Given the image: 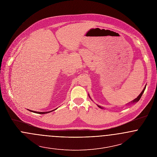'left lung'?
I'll use <instances>...</instances> for the list:
<instances>
[{"instance_id": "obj_1", "label": "left lung", "mask_w": 157, "mask_h": 157, "mask_svg": "<svg viewBox=\"0 0 157 157\" xmlns=\"http://www.w3.org/2000/svg\"><path fill=\"white\" fill-rule=\"evenodd\" d=\"M146 85H145V86H144V89L143 90L141 91V92L140 94V95L136 98H135L134 100H132V101H131V102H129V103H128V104H126V106H128V105H130L131 104H133V103H136V102H138L139 100H140V99L141 98V96H142V95H143V94L144 93V90L146 89ZM88 95H89V97H90V98L91 99V98L90 97V94H88ZM92 100V99H91ZM97 105V106L98 107V108H101V109H104V108L103 107H101V106H100V105Z\"/></svg>"}]
</instances>
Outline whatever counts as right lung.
Masks as SVG:
<instances>
[{"label":"right lung","mask_w":157,"mask_h":157,"mask_svg":"<svg viewBox=\"0 0 157 157\" xmlns=\"http://www.w3.org/2000/svg\"><path fill=\"white\" fill-rule=\"evenodd\" d=\"M56 109H54V110H56ZM28 110H29V109H28ZM54 110H52V111H48V112H36V111H31V110H29V111H31V112H34V113H39V114H45V113H49V112H52L53 111H54Z\"/></svg>","instance_id":"add662e5"}]
</instances>
